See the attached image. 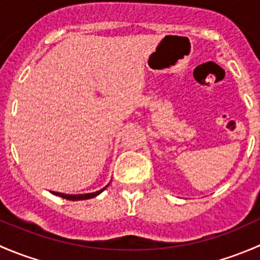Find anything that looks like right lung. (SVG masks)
<instances>
[{
  "mask_svg": "<svg viewBox=\"0 0 260 260\" xmlns=\"http://www.w3.org/2000/svg\"><path fill=\"white\" fill-rule=\"evenodd\" d=\"M107 187V186H106ZM106 187L102 188V190L96 191V192H91V193H84V195H65V193H60V192H55V191H52V193L56 196H60V198L62 199H67V200H72V201H77V200H88V199H91V198H95L96 195H99V193L102 192V191L106 190Z\"/></svg>",
  "mask_w": 260,
  "mask_h": 260,
  "instance_id": "right-lung-1",
  "label": "right lung"
}]
</instances>
